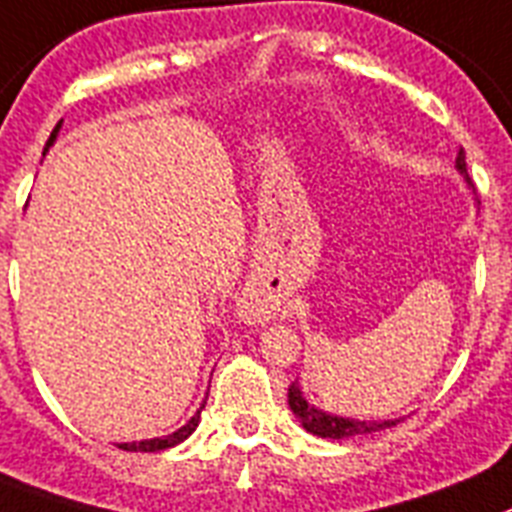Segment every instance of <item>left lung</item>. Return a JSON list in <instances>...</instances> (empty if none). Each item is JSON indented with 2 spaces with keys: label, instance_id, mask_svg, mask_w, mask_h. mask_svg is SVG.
<instances>
[{
  "label": "left lung",
  "instance_id": "obj_1",
  "mask_svg": "<svg viewBox=\"0 0 512 512\" xmlns=\"http://www.w3.org/2000/svg\"><path fill=\"white\" fill-rule=\"evenodd\" d=\"M455 167L463 177H466V183L471 185V177H468L466 170V151H458V159H455ZM287 403H290V411L298 416V421L303 424V429L316 437H327V439H345V437H358V434H371V432H382V429H390L398 421H356V418H342V416H332L327 411H319L314 405H308V400L303 398L301 387L298 382L290 384V390H287Z\"/></svg>",
  "mask_w": 512,
  "mask_h": 512
}]
</instances>
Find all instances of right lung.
<instances>
[{"label": "right lung", "mask_w": 512, "mask_h": 512, "mask_svg": "<svg viewBox=\"0 0 512 512\" xmlns=\"http://www.w3.org/2000/svg\"><path fill=\"white\" fill-rule=\"evenodd\" d=\"M59 128H62V122H57V128H54V130H52V135H49V141H46V146H44V154H46V151H49V146H52V143H54V138H57ZM204 405H206V400H204ZM204 405H201V408H204ZM198 418H201V411H196V416L190 418L188 424L180 426V429H177V432L167 434V437L141 439V442H122V445H117V447H120V450H128V453H159V450H167V447L180 445V442H183V439H188L190 434L196 432Z\"/></svg>", "instance_id": "right-lung-1"}]
</instances>
